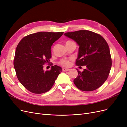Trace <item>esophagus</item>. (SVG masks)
<instances>
[{"label": "esophagus", "instance_id": "esophagus-1", "mask_svg": "<svg viewBox=\"0 0 127 127\" xmlns=\"http://www.w3.org/2000/svg\"><path fill=\"white\" fill-rule=\"evenodd\" d=\"M69 68H63L62 70L63 72H66V71H69Z\"/></svg>", "mask_w": 127, "mask_h": 127}]
</instances>
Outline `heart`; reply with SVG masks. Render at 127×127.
<instances>
[{"mask_svg": "<svg viewBox=\"0 0 127 127\" xmlns=\"http://www.w3.org/2000/svg\"><path fill=\"white\" fill-rule=\"evenodd\" d=\"M60 64L64 66H69L70 65V62L68 60H62L60 62Z\"/></svg>", "mask_w": 127, "mask_h": 127, "instance_id": "obj_1", "label": "heart"}]
</instances>
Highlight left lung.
<instances>
[{
    "mask_svg": "<svg viewBox=\"0 0 127 127\" xmlns=\"http://www.w3.org/2000/svg\"><path fill=\"white\" fill-rule=\"evenodd\" d=\"M79 46L76 60L77 66H85L83 72L78 69L74 84L83 91H91L100 87L109 76L112 60L108 44L100 35L87 30L65 32Z\"/></svg>",
    "mask_w": 127,
    "mask_h": 127,
    "instance_id": "obj_1",
    "label": "left lung"
}]
</instances>
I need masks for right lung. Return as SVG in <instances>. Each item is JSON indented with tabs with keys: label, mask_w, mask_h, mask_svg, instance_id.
<instances>
[{
	"label": "right lung",
	"mask_w": 127,
	"mask_h": 127,
	"mask_svg": "<svg viewBox=\"0 0 127 127\" xmlns=\"http://www.w3.org/2000/svg\"><path fill=\"white\" fill-rule=\"evenodd\" d=\"M63 32H40L24 37L16 47L14 68L19 81L28 91L36 94L48 91L62 72L58 65L45 71L43 65L52 57L51 46Z\"/></svg>",
	"instance_id": "obj_1"
}]
</instances>
